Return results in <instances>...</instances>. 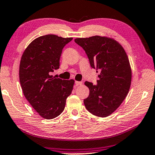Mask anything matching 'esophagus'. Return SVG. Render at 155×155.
<instances>
[{"mask_svg":"<svg viewBox=\"0 0 155 155\" xmlns=\"http://www.w3.org/2000/svg\"><path fill=\"white\" fill-rule=\"evenodd\" d=\"M83 84L82 82H80V81H75V84L78 86V85H82Z\"/></svg>","mask_w":155,"mask_h":155,"instance_id":"esophagus-1","label":"esophagus"}]
</instances>
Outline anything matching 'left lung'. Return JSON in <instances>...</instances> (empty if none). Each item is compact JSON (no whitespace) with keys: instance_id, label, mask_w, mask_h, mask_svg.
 Here are the masks:
<instances>
[{"instance_id":"left-lung-1","label":"left lung","mask_w":155,"mask_h":155,"mask_svg":"<svg viewBox=\"0 0 155 155\" xmlns=\"http://www.w3.org/2000/svg\"><path fill=\"white\" fill-rule=\"evenodd\" d=\"M75 42L85 51L90 65L96 69V84L86 81L89 95L84 104L90 113L107 117L115 111L129 92L132 69L124 48L113 38L93 36L77 38Z\"/></svg>"}]
</instances>
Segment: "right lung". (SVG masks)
Returning <instances> with one entry per match:
<instances>
[{"label": "right lung", "instance_id": "1", "mask_svg": "<svg viewBox=\"0 0 155 155\" xmlns=\"http://www.w3.org/2000/svg\"><path fill=\"white\" fill-rule=\"evenodd\" d=\"M73 39L54 35L37 38L21 56L19 80L23 94L35 111L45 119L60 115L75 81L55 78L51 75L59 67L64 47Z\"/></svg>", "mask_w": 155, "mask_h": 155}]
</instances>
